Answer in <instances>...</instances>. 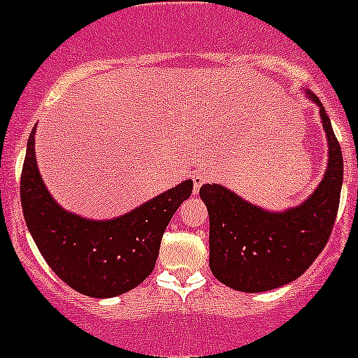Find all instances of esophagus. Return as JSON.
<instances>
[{
	"mask_svg": "<svg viewBox=\"0 0 358 358\" xmlns=\"http://www.w3.org/2000/svg\"><path fill=\"white\" fill-rule=\"evenodd\" d=\"M192 182H194V192H199L201 187L208 182V175L203 171L192 173Z\"/></svg>",
	"mask_w": 358,
	"mask_h": 358,
	"instance_id": "esophagus-1",
	"label": "esophagus"
}]
</instances>
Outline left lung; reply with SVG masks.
Listing matches in <instances>:
<instances>
[{
  "label": "left lung",
  "instance_id": "left-lung-1",
  "mask_svg": "<svg viewBox=\"0 0 358 358\" xmlns=\"http://www.w3.org/2000/svg\"><path fill=\"white\" fill-rule=\"evenodd\" d=\"M329 166L313 196L283 213L252 206L220 185L201 187L210 215V267L218 282L241 292L278 289L299 278L331 238L343 185V154L320 99Z\"/></svg>",
  "mask_w": 358,
  "mask_h": 358
}]
</instances>
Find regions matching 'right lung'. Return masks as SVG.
I'll return each instance as SVG.
<instances>
[{
    "instance_id": "add662e5",
    "label": "right lung",
    "mask_w": 358,
    "mask_h": 358,
    "mask_svg": "<svg viewBox=\"0 0 358 358\" xmlns=\"http://www.w3.org/2000/svg\"><path fill=\"white\" fill-rule=\"evenodd\" d=\"M183 183L113 220H85L59 208L36 168L34 129L20 175L27 229L45 262L64 283L89 297H115L140 285L155 267L162 234L192 194Z\"/></svg>"
}]
</instances>
